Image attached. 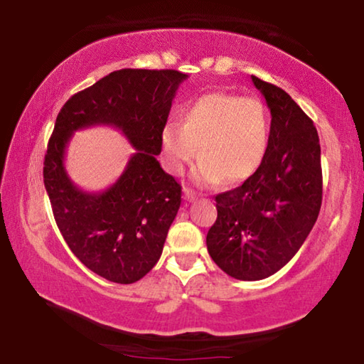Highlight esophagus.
Instances as JSON below:
<instances>
[{"label": "esophagus", "instance_id": "1", "mask_svg": "<svg viewBox=\"0 0 364 364\" xmlns=\"http://www.w3.org/2000/svg\"><path fill=\"white\" fill-rule=\"evenodd\" d=\"M184 199H186V201H194V199H196V194H194L191 189L184 188Z\"/></svg>", "mask_w": 364, "mask_h": 364}]
</instances>
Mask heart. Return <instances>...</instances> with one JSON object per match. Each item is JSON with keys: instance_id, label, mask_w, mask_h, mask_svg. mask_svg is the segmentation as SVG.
Returning a JSON list of instances; mask_svg holds the SVG:
<instances>
[{"instance_id": "heart-1", "label": "heart", "mask_w": 364, "mask_h": 364, "mask_svg": "<svg viewBox=\"0 0 364 364\" xmlns=\"http://www.w3.org/2000/svg\"><path fill=\"white\" fill-rule=\"evenodd\" d=\"M269 148V117L257 99L209 92L181 112V122L161 130L165 166L181 175L189 161L201 158L194 180L199 184L240 183L255 175Z\"/></svg>"}]
</instances>
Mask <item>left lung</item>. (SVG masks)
<instances>
[{
	"instance_id": "obj_1",
	"label": "left lung",
	"mask_w": 364,
	"mask_h": 364,
	"mask_svg": "<svg viewBox=\"0 0 364 364\" xmlns=\"http://www.w3.org/2000/svg\"><path fill=\"white\" fill-rule=\"evenodd\" d=\"M270 109L269 148L255 175L216 196L218 219L206 235L208 252L237 280L279 272L318 218L321 163L318 133L285 90L252 75Z\"/></svg>"
}]
</instances>
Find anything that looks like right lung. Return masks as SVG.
Listing matches in <instances>:
<instances>
[{"mask_svg":"<svg viewBox=\"0 0 364 364\" xmlns=\"http://www.w3.org/2000/svg\"><path fill=\"white\" fill-rule=\"evenodd\" d=\"M180 70L122 69L77 92L55 119L44 158V186L69 249L87 269L115 284H133L160 259L168 229L181 204V186L163 171L161 130ZM97 124L120 129L136 153L104 192L80 190L65 171V150L74 131Z\"/></svg>","mask_w":364,"mask_h":364,"instance_id":"1","label":"right lung"}]
</instances>
